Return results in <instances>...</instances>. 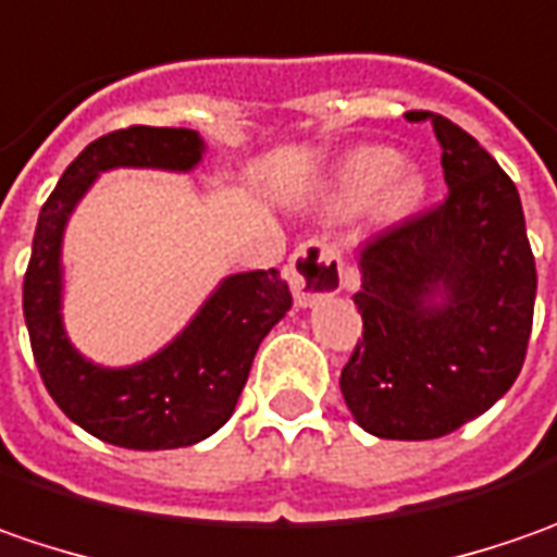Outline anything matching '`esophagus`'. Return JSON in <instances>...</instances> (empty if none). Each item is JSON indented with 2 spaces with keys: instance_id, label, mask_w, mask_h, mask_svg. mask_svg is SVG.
<instances>
[{
  "instance_id": "34e87169",
  "label": "esophagus",
  "mask_w": 557,
  "mask_h": 557,
  "mask_svg": "<svg viewBox=\"0 0 557 557\" xmlns=\"http://www.w3.org/2000/svg\"><path fill=\"white\" fill-rule=\"evenodd\" d=\"M342 271H345V261L336 243L323 240V237L301 243L289 259V286L298 305L308 308L317 298L336 296L342 289Z\"/></svg>"
}]
</instances>
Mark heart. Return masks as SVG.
Returning <instances> with one entry per match:
<instances>
[{
  "mask_svg": "<svg viewBox=\"0 0 557 557\" xmlns=\"http://www.w3.org/2000/svg\"><path fill=\"white\" fill-rule=\"evenodd\" d=\"M400 153L392 147H360L355 150L336 175V202L342 209H357L375 197L382 187V215L407 219L416 212L425 194V178L416 169L400 172Z\"/></svg>",
  "mask_w": 557,
  "mask_h": 557,
  "instance_id": "1",
  "label": "heart"
}]
</instances>
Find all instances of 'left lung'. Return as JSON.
Wrapping results in <instances>:
<instances>
[{
	"instance_id": "obj_1",
	"label": "left lung",
	"mask_w": 557,
	"mask_h": 557,
	"mask_svg": "<svg viewBox=\"0 0 557 557\" xmlns=\"http://www.w3.org/2000/svg\"><path fill=\"white\" fill-rule=\"evenodd\" d=\"M447 197L360 249L363 338L342 397L363 432L432 441L490 410L528 355L536 261L518 187L484 147L441 113Z\"/></svg>"
}]
</instances>
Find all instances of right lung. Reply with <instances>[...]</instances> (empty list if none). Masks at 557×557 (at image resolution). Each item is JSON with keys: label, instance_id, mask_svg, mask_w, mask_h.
I'll list each match as a JSON object with an SVG mask.
<instances>
[{"label": "right lung", "instance_id": "1", "mask_svg": "<svg viewBox=\"0 0 557 557\" xmlns=\"http://www.w3.org/2000/svg\"><path fill=\"white\" fill-rule=\"evenodd\" d=\"M200 157L194 128H116L67 165L36 221L24 320L39 375L79 429L125 450H175L219 432L237 407L261 338L293 308L277 268L246 271L224 280L182 336L135 367L104 370L70 345L61 323V240L76 202L107 169L190 172Z\"/></svg>", "mask_w": 557, "mask_h": 557}]
</instances>
